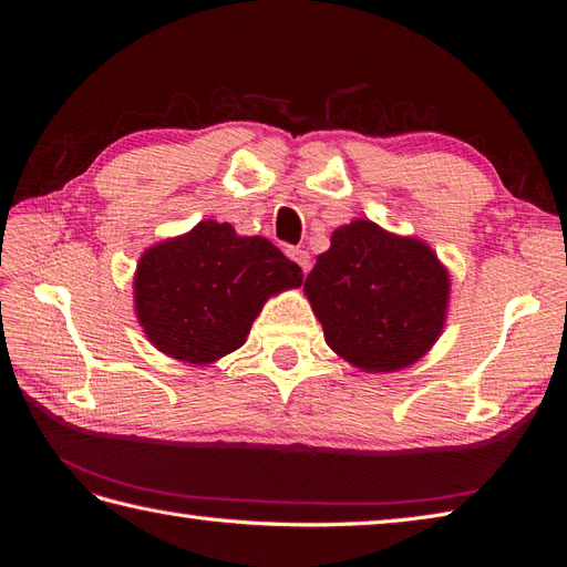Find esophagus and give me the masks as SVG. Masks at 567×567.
Listing matches in <instances>:
<instances>
[{"instance_id": "obj_1", "label": "esophagus", "mask_w": 567, "mask_h": 567, "mask_svg": "<svg viewBox=\"0 0 567 567\" xmlns=\"http://www.w3.org/2000/svg\"><path fill=\"white\" fill-rule=\"evenodd\" d=\"M288 257H290V260H296L305 274L310 271L312 257H310V252H307V250H302V248H288Z\"/></svg>"}]
</instances>
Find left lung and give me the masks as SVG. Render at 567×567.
<instances>
[{
	"label": "left lung",
	"instance_id": "8db88e82",
	"mask_svg": "<svg viewBox=\"0 0 567 567\" xmlns=\"http://www.w3.org/2000/svg\"><path fill=\"white\" fill-rule=\"evenodd\" d=\"M305 293L329 348L364 371L414 364L442 333L450 277L416 238L354 219L307 274Z\"/></svg>",
	"mask_w": 567,
	"mask_h": 567
}]
</instances>
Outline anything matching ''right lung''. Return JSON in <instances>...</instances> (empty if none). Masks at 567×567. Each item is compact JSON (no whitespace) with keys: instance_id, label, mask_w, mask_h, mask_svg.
<instances>
[{"instance_id":"right-lung-1","label":"right lung","mask_w":567,"mask_h":567,"mask_svg":"<svg viewBox=\"0 0 567 567\" xmlns=\"http://www.w3.org/2000/svg\"><path fill=\"white\" fill-rule=\"evenodd\" d=\"M300 284L302 269L267 238L210 219L142 255L134 305L161 352L210 364L244 346L269 296Z\"/></svg>"}]
</instances>
